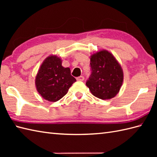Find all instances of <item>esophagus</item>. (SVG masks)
Returning <instances> with one entry per match:
<instances>
[{"mask_svg": "<svg viewBox=\"0 0 157 157\" xmlns=\"http://www.w3.org/2000/svg\"><path fill=\"white\" fill-rule=\"evenodd\" d=\"M84 79V76H79V77H78V78H77V80L78 81H83Z\"/></svg>", "mask_w": 157, "mask_h": 157, "instance_id": "esophagus-1", "label": "esophagus"}]
</instances>
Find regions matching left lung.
Instances as JSON below:
<instances>
[{"label": "left lung", "instance_id": "left-lung-1", "mask_svg": "<svg viewBox=\"0 0 157 157\" xmlns=\"http://www.w3.org/2000/svg\"><path fill=\"white\" fill-rule=\"evenodd\" d=\"M91 74L86 84L92 94L102 100L111 99L119 92L123 80L121 66L106 51L91 56Z\"/></svg>", "mask_w": 157, "mask_h": 157}]
</instances>
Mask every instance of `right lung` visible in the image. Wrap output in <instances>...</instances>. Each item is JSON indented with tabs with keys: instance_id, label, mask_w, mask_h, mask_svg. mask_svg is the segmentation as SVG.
<instances>
[{
	"instance_id": "add662e5",
	"label": "right lung",
	"mask_w": 157,
	"mask_h": 157,
	"mask_svg": "<svg viewBox=\"0 0 157 157\" xmlns=\"http://www.w3.org/2000/svg\"><path fill=\"white\" fill-rule=\"evenodd\" d=\"M76 81L69 67L62 66L61 60L49 56L43 62L36 78V86L43 98L56 102L62 98Z\"/></svg>"
}]
</instances>
